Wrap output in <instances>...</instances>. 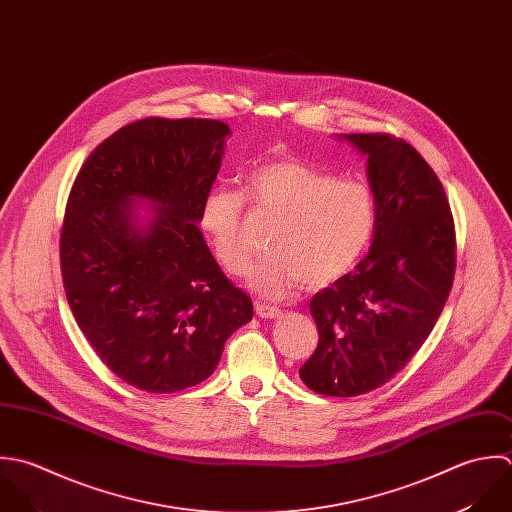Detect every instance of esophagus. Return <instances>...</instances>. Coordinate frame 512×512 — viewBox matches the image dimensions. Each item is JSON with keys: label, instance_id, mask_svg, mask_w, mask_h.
Listing matches in <instances>:
<instances>
[{"label": "esophagus", "instance_id": "1", "mask_svg": "<svg viewBox=\"0 0 512 512\" xmlns=\"http://www.w3.org/2000/svg\"><path fill=\"white\" fill-rule=\"evenodd\" d=\"M254 310H256V316L258 318H264V320H276L282 316V310L276 308V306H270V304H262V302H256L254 304Z\"/></svg>", "mask_w": 512, "mask_h": 512}]
</instances>
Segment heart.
Returning <instances> with one entry per match:
<instances>
[{"instance_id":"obj_1","label":"heart","mask_w":512,"mask_h":512,"mask_svg":"<svg viewBox=\"0 0 512 512\" xmlns=\"http://www.w3.org/2000/svg\"><path fill=\"white\" fill-rule=\"evenodd\" d=\"M250 198L278 222L272 250L248 270V286L268 300H282L302 284L310 290L343 278L367 250L377 204L371 188L353 178H336L304 161H268L246 176ZM244 196L214 188L202 202L200 226L220 266L240 274L250 258L244 236Z\"/></svg>"}]
</instances>
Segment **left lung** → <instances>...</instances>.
Here are the masks:
<instances>
[{"label": "left lung", "instance_id": "8db88e82", "mask_svg": "<svg viewBox=\"0 0 512 512\" xmlns=\"http://www.w3.org/2000/svg\"><path fill=\"white\" fill-rule=\"evenodd\" d=\"M367 155L377 224L367 256L310 302L320 332L300 367L316 393L355 397L387 383L429 338L449 298L457 240L445 188L391 135H341Z\"/></svg>", "mask_w": 512, "mask_h": 512}]
</instances>
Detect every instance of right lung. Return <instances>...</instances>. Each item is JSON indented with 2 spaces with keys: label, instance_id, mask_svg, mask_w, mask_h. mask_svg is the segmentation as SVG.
<instances>
[{
  "label": "right lung",
  "instance_id": "1",
  "mask_svg": "<svg viewBox=\"0 0 512 512\" xmlns=\"http://www.w3.org/2000/svg\"><path fill=\"white\" fill-rule=\"evenodd\" d=\"M230 129L214 119L135 121L105 139L69 192L65 296L83 336L123 381L149 393L192 387L252 320L198 228ZM154 206L141 219L136 200Z\"/></svg>",
  "mask_w": 512,
  "mask_h": 512
}]
</instances>
